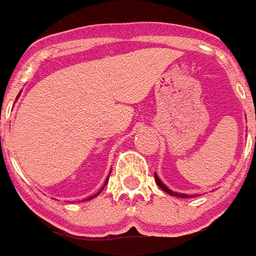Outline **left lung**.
I'll use <instances>...</instances> for the list:
<instances>
[{
	"mask_svg": "<svg viewBox=\"0 0 256 256\" xmlns=\"http://www.w3.org/2000/svg\"><path fill=\"white\" fill-rule=\"evenodd\" d=\"M154 180H156V183L158 184V187H160L162 191H166V194H170V196H179V198H191V196H187V194H182V192H175V191H172L171 188H168V187H166L162 180H160V178L157 176V174H154Z\"/></svg>",
	"mask_w": 256,
	"mask_h": 256,
	"instance_id": "8db88e82",
	"label": "left lung"
}]
</instances>
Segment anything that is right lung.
<instances>
[{"instance_id": "right-lung-1", "label": "right lung", "mask_w": 256, "mask_h": 256, "mask_svg": "<svg viewBox=\"0 0 256 256\" xmlns=\"http://www.w3.org/2000/svg\"><path fill=\"white\" fill-rule=\"evenodd\" d=\"M17 98H18V96H17ZM107 182H108V178H107V179H106V182H104V186H106V184H107ZM104 186L102 187V188H100V191H99V192H96V194H94V196H88V198H86V200H92V198H94V196H99L100 192H102V191H103Z\"/></svg>"}]
</instances>
